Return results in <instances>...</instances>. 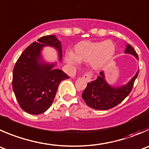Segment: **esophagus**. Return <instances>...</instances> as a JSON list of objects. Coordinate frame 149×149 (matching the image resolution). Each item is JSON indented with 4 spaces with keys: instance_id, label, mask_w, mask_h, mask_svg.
Returning a JSON list of instances; mask_svg holds the SVG:
<instances>
[{
    "instance_id": "1",
    "label": "esophagus",
    "mask_w": 149,
    "mask_h": 149,
    "mask_svg": "<svg viewBox=\"0 0 149 149\" xmlns=\"http://www.w3.org/2000/svg\"><path fill=\"white\" fill-rule=\"evenodd\" d=\"M92 73L91 72L87 71L83 75V79L84 80H86L87 82H90L92 81Z\"/></svg>"
}]
</instances>
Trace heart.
<instances>
[{"label":"heart","mask_w":149,"mask_h":149,"mask_svg":"<svg viewBox=\"0 0 149 149\" xmlns=\"http://www.w3.org/2000/svg\"><path fill=\"white\" fill-rule=\"evenodd\" d=\"M116 47L113 41H84L78 43L73 49V53L65 56L68 63L75 65L79 62L90 63L95 69L104 67L115 53Z\"/></svg>","instance_id":"b5f03b06"}]
</instances>
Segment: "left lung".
I'll use <instances>...</instances> for the list:
<instances>
[{"mask_svg":"<svg viewBox=\"0 0 149 149\" xmlns=\"http://www.w3.org/2000/svg\"><path fill=\"white\" fill-rule=\"evenodd\" d=\"M125 53L131 54L138 59V54L133 47L128 44ZM135 76L125 86L112 87L105 81L103 72H100V76L96 80L89 82L82 93V98L88 106L96 110H108L116 106L129 95L133 88L134 83L138 75Z\"/></svg>","mask_w":149,"mask_h":149,"instance_id":"left-lung-1","label":"left lung"}]
</instances>
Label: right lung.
Segmentation results:
<instances>
[{
	"label": "right lung",
	"instance_id": "add662e5",
	"mask_svg": "<svg viewBox=\"0 0 149 149\" xmlns=\"http://www.w3.org/2000/svg\"><path fill=\"white\" fill-rule=\"evenodd\" d=\"M44 46L55 47L62 58L61 44L55 36H43L24 49L13 70V90L19 105L25 112L35 115L48 110L60 82L70 78L63 70L53 69L54 65L40 62Z\"/></svg>",
	"mask_w": 149,
	"mask_h": 149
}]
</instances>
